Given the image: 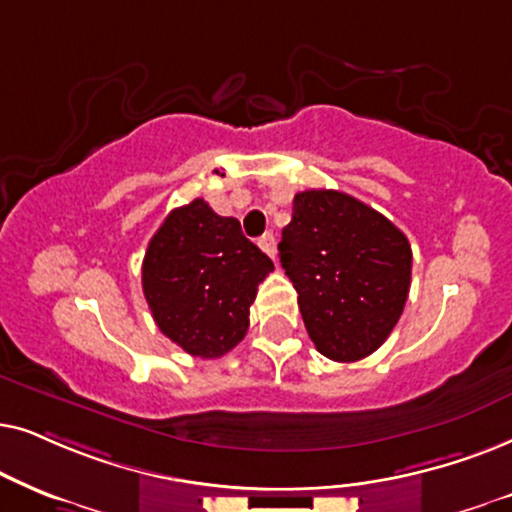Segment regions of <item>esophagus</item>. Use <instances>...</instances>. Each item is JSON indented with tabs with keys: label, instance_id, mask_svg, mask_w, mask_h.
I'll return each instance as SVG.
<instances>
[{
	"label": "esophagus",
	"instance_id": "1",
	"mask_svg": "<svg viewBox=\"0 0 512 512\" xmlns=\"http://www.w3.org/2000/svg\"><path fill=\"white\" fill-rule=\"evenodd\" d=\"M257 243H260V248L267 252L271 260H276V236L271 234V231H269V234H264Z\"/></svg>",
	"mask_w": 512,
	"mask_h": 512
}]
</instances>
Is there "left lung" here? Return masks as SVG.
<instances>
[{"instance_id":"obj_1","label":"left lung","mask_w":512,"mask_h":512,"mask_svg":"<svg viewBox=\"0 0 512 512\" xmlns=\"http://www.w3.org/2000/svg\"><path fill=\"white\" fill-rule=\"evenodd\" d=\"M278 250L325 358L353 363L386 342L412 278L410 241L391 220L344 192L309 189L295 194Z\"/></svg>"}]
</instances>
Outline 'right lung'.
I'll list each match as a JSON object with an SVG mask.
<instances>
[{
    "instance_id": "add662e5",
    "label": "right lung",
    "mask_w": 512,
    "mask_h": 512,
    "mask_svg": "<svg viewBox=\"0 0 512 512\" xmlns=\"http://www.w3.org/2000/svg\"><path fill=\"white\" fill-rule=\"evenodd\" d=\"M274 271L236 217L203 199L170 210L147 245L142 290L159 330L189 356L220 358L250 325L257 285Z\"/></svg>"
}]
</instances>
